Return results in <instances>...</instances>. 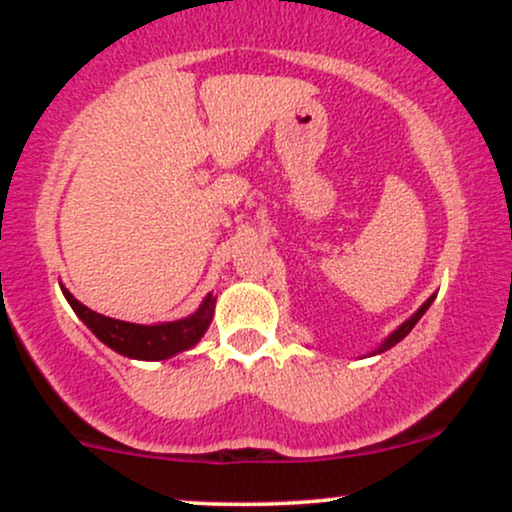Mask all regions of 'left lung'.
<instances>
[{
    "label": "left lung",
    "instance_id": "1",
    "mask_svg": "<svg viewBox=\"0 0 512 512\" xmlns=\"http://www.w3.org/2000/svg\"><path fill=\"white\" fill-rule=\"evenodd\" d=\"M433 301H436V293H433V296H431V298H428V301H426L424 305H421V308H419V310H416V313H414V315H411V317H409V320H404V322H402V325H399L395 332H390V334H387V337L383 339V342H380V346H378V349H373V351H370V354H368V356H375V354H383V351H387V349H392V346H395V344H399V342H402V339H404V337H407V334H409L411 330H414V325H416V322H419V320H421V317H424V313H426V310H428V308H431V303H433Z\"/></svg>",
    "mask_w": 512,
    "mask_h": 512
}]
</instances>
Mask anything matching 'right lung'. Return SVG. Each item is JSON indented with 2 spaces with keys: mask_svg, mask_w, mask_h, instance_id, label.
Here are the masks:
<instances>
[{
  "mask_svg": "<svg viewBox=\"0 0 512 512\" xmlns=\"http://www.w3.org/2000/svg\"><path fill=\"white\" fill-rule=\"evenodd\" d=\"M62 293L67 303L72 305L74 313L79 315V320L105 346H110L117 354L127 358H137V361H166L170 356L192 349L204 337V332L209 330L216 308V298L207 293L202 305L192 315L173 322H156V325H134V322L115 320V317H105L96 310L86 308L64 286Z\"/></svg>",
  "mask_w": 512,
  "mask_h": 512,
  "instance_id": "right-lung-1",
  "label": "right lung"
}]
</instances>
